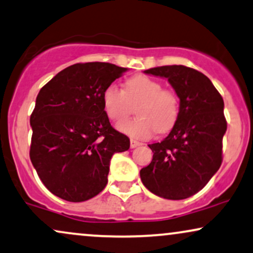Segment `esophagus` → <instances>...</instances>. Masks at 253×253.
I'll list each match as a JSON object with an SVG mask.
<instances>
[{
	"label": "esophagus",
	"instance_id": "esophagus-1",
	"mask_svg": "<svg viewBox=\"0 0 253 253\" xmlns=\"http://www.w3.org/2000/svg\"><path fill=\"white\" fill-rule=\"evenodd\" d=\"M141 144H142L141 142H138V141H135V139H131V141H130V146H131L132 149H133V148H136V146L141 145Z\"/></svg>",
	"mask_w": 253,
	"mask_h": 253
}]
</instances>
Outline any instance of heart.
<instances>
[{
    "instance_id": "1",
    "label": "heart",
    "mask_w": 253,
    "mask_h": 253,
    "mask_svg": "<svg viewBox=\"0 0 253 253\" xmlns=\"http://www.w3.org/2000/svg\"><path fill=\"white\" fill-rule=\"evenodd\" d=\"M135 121L118 124V130L132 138H150L156 131H170L179 117V99L176 92L164 89L160 81L145 75H135L124 83L123 90L109 84L102 92V107L109 120L118 123L129 116L130 104H137Z\"/></svg>"
}]
</instances>
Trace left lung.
I'll list each match as a JSON object with an SVG mask.
<instances>
[{
	"label": "left lung",
	"mask_w": 253,
	"mask_h": 253,
	"mask_svg": "<svg viewBox=\"0 0 253 253\" xmlns=\"http://www.w3.org/2000/svg\"><path fill=\"white\" fill-rule=\"evenodd\" d=\"M144 73L168 79L179 97V117L163 141L149 144L154 156L139 172L142 183L162 198H189L222 164L227 126L223 97L204 74L192 68L164 65Z\"/></svg>",
	"instance_id": "1"
}]
</instances>
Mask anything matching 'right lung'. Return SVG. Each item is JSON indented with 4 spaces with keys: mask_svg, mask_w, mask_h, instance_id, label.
I'll return each mask as SVG.
<instances>
[{
    "mask_svg": "<svg viewBox=\"0 0 253 253\" xmlns=\"http://www.w3.org/2000/svg\"><path fill=\"white\" fill-rule=\"evenodd\" d=\"M126 68L104 62L76 63L40 90L30 116V160L40 179L68 202L95 197L108 183L110 160L130 139L111 126L102 92Z\"/></svg>",
    "mask_w": 253,
    "mask_h": 253,
    "instance_id": "add662e5",
    "label": "right lung"
}]
</instances>
